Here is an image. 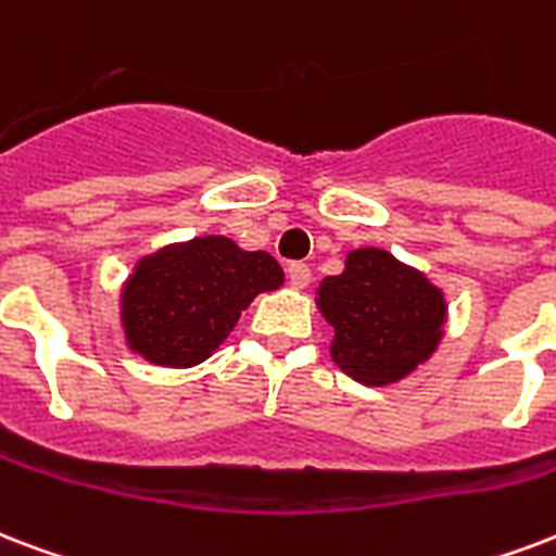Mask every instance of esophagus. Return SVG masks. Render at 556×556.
I'll return each instance as SVG.
<instances>
[{
    "mask_svg": "<svg viewBox=\"0 0 556 556\" xmlns=\"http://www.w3.org/2000/svg\"><path fill=\"white\" fill-rule=\"evenodd\" d=\"M308 279H312V270H308L306 262H291L288 265V282L294 288H306Z\"/></svg>",
    "mask_w": 556,
    "mask_h": 556,
    "instance_id": "1",
    "label": "esophagus"
}]
</instances>
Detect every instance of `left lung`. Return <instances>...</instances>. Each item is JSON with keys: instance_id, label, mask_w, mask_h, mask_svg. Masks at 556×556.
Here are the masks:
<instances>
[{"instance_id": "1", "label": "left lung", "mask_w": 556, "mask_h": 556, "mask_svg": "<svg viewBox=\"0 0 556 556\" xmlns=\"http://www.w3.org/2000/svg\"><path fill=\"white\" fill-rule=\"evenodd\" d=\"M315 303L334 329L332 362L370 388L410 376L443 341V291L381 248L350 250L344 270L317 286Z\"/></svg>"}]
</instances>
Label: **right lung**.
I'll use <instances>...</instances> for the list:
<instances>
[{"label":"right lung","mask_w":556,"mask_h":556,"mask_svg":"<svg viewBox=\"0 0 556 556\" xmlns=\"http://www.w3.org/2000/svg\"><path fill=\"white\" fill-rule=\"evenodd\" d=\"M282 279L270 253L224 236L165 244L142 256L122 288L127 346L160 367H194L224 344L253 296Z\"/></svg>","instance_id":"right-lung-1"}]
</instances>
